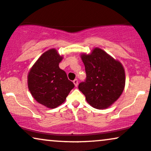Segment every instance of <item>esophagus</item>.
Here are the masks:
<instances>
[{"mask_svg":"<svg viewBox=\"0 0 151 151\" xmlns=\"http://www.w3.org/2000/svg\"><path fill=\"white\" fill-rule=\"evenodd\" d=\"M73 83H74V85H75V86L77 87L78 86V80L77 79L74 80Z\"/></svg>","mask_w":151,"mask_h":151,"instance_id":"esophagus-1","label":"esophagus"}]
</instances>
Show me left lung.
<instances>
[{"label":"left lung","instance_id":"8db88e82","mask_svg":"<svg viewBox=\"0 0 151 151\" xmlns=\"http://www.w3.org/2000/svg\"><path fill=\"white\" fill-rule=\"evenodd\" d=\"M81 58L86 68V80L79 84L80 91L95 109L110 107L124 89L123 65L100 48H95L90 54H81Z\"/></svg>","mask_w":151,"mask_h":151}]
</instances>
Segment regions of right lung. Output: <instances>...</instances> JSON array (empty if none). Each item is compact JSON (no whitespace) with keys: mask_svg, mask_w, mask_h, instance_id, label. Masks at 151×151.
<instances>
[{"mask_svg":"<svg viewBox=\"0 0 151 151\" xmlns=\"http://www.w3.org/2000/svg\"><path fill=\"white\" fill-rule=\"evenodd\" d=\"M62 59L56 49H49L38 58L28 73V88L34 99L51 109L64 102L75 86L58 66Z\"/></svg>","mask_w":151,"mask_h":151,"instance_id":"1","label":"right lung"}]
</instances>
